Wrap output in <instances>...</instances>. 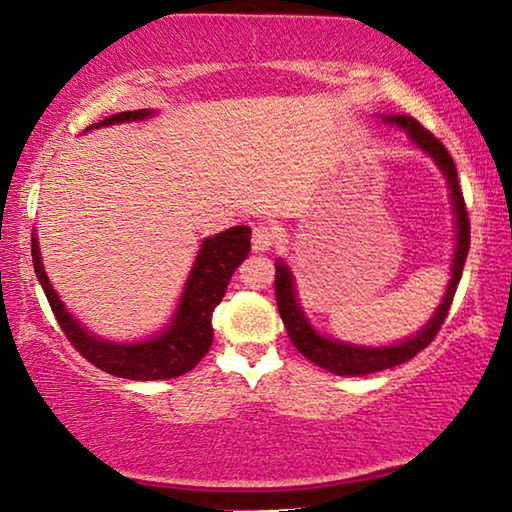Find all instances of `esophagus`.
I'll use <instances>...</instances> for the list:
<instances>
[{"label":"esophagus","mask_w":512,"mask_h":512,"mask_svg":"<svg viewBox=\"0 0 512 512\" xmlns=\"http://www.w3.org/2000/svg\"><path fill=\"white\" fill-rule=\"evenodd\" d=\"M274 240H277V235H274L270 224L261 222L254 226V231H251V245H254L256 251H267L274 245Z\"/></svg>","instance_id":"esophagus-1"}]
</instances>
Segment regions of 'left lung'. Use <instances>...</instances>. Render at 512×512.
Segmentation results:
<instances>
[{"label":"left lung","mask_w":512,"mask_h":512,"mask_svg":"<svg viewBox=\"0 0 512 512\" xmlns=\"http://www.w3.org/2000/svg\"><path fill=\"white\" fill-rule=\"evenodd\" d=\"M387 123H396L398 128H403L416 146L423 148L432 160L439 164V169L444 171L448 180V187H451L453 196V210L455 217H458V245H455V256H453V270H451V281H448V288L444 293V302L439 304V309L426 327L421 329L419 334L407 338V341L391 345V348H359V345H348L341 341H329V338L316 334V329L309 325V320L304 318L300 304L295 300V286L293 277H290V270L281 261H277V272H274V295H277V306L283 320V327L290 336V341L302 355L313 361V364L320 368H327L336 375H368L384 371V368H393L398 364H405L410 361L416 352L428 348L432 338L437 336L439 329H442L444 320L448 316V309H451L455 290H458V283L462 277V270H465V261L469 254V215L465 206V196H462L460 183H458V169H455V162L451 153L446 151L442 141H439L430 130L423 128L419 121H414L412 116H384Z\"/></svg>","instance_id":"obj_1"}]
</instances>
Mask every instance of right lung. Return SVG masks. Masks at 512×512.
Segmentation results:
<instances>
[{
	"instance_id": "obj_1",
	"label": "right lung",
	"mask_w": 512,
	"mask_h": 512,
	"mask_svg": "<svg viewBox=\"0 0 512 512\" xmlns=\"http://www.w3.org/2000/svg\"><path fill=\"white\" fill-rule=\"evenodd\" d=\"M146 116H151L148 109L121 112L89 125L86 130L123 121H139ZM249 238V226H235V229L219 233L215 238L203 240L190 279H187L185 293L180 297L174 322L151 341L130 345L98 341L96 336L84 332L75 318H70V313L64 309V304L47 281L34 235H31V258H34L36 277L41 281L61 332L86 361H91L100 371L116 377H128V380H169V377L192 371L210 350L212 311L222 302L233 272L249 256Z\"/></svg>"
}]
</instances>
